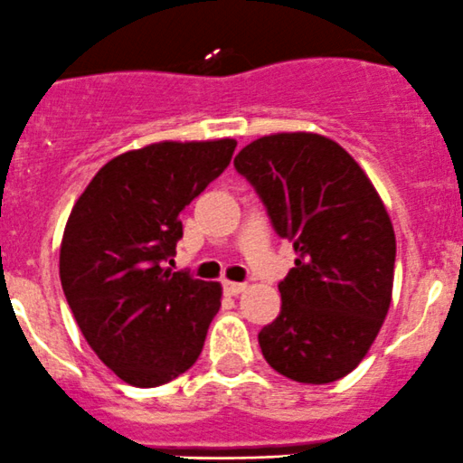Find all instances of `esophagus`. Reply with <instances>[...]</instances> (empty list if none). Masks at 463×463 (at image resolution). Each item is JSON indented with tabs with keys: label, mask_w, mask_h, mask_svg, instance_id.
<instances>
[{
	"label": "esophagus",
	"mask_w": 463,
	"mask_h": 463,
	"mask_svg": "<svg viewBox=\"0 0 463 463\" xmlns=\"http://www.w3.org/2000/svg\"><path fill=\"white\" fill-rule=\"evenodd\" d=\"M222 288H225V292L227 295H232V297H236V295H241V292H245V283H236V281H225L222 283Z\"/></svg>",
	"instance_id": "1"
}]
</instances>
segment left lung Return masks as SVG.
<instances>
[{
    "label": "left lung",
    "instance_id": "8db88e82",
    "mask_svg": "<svg viewBox=\"0 0 463 463\" xmlns=\"http://www.w3.org/2000/svg\"><path fill=\"white\" fill-rule=\"evenodd\" d=\"M236 171L297 251L279 283L281 313L260 328L269 367L308 385L354 372L392 304L396 236L367 173L333 139L279 132L247 144Z\"/></svg>",
    "mask_w": 463,
    "mask_h": 463
}]
</instances>
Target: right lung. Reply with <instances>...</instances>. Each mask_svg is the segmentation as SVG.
<instances>
[{
  "label": "right lung",
  "mask_w": 463,
  "mask_h": 463,
  "mask_svg": "<svg viewBox=\"0 0 463 463\" xmlns=\"http://www.w3.org/2000/svg\"><path fill=\"white\" fill-rule=\"evenodd\" d=\"M236 141H159L109 159L67 221L61 281L78 328L123 383L157 387L194 367L222 288L164 268L180 213L232 162Z\"/></svg>",
  "instance_id": "1"
}]
</instances>
